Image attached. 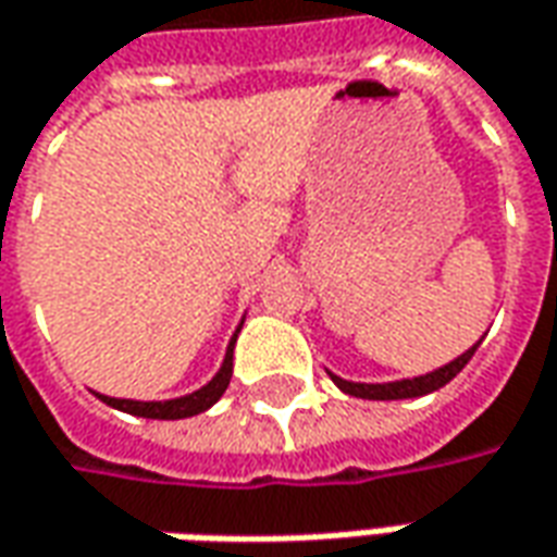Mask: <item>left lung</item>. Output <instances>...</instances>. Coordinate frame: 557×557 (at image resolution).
<instances>
[{
    "instance_id": "1",
    "label": "left lung",
    "mask_w": 557,
    "mask_h": 557,
    "mask_svg": "<svg viewBox=\"0 0 557 557\" xmlns=\"http://www.w3.org/2000/svg\"><path fill=\"white\" fill-rule=\"evenodd\" d=\"M479 344H472L467 354H460V357L454 359V362H448V366H442V369H436V372H430V374H421V377L389 381V384H354V381H344V377H338V374H332V372H329V377H332L344 393L359 396V399H414V396H426V393H433V389L445 387L454 374L460 372L469 359H472V354H475V347H479Z\"/></svg>"
}]
</instances>
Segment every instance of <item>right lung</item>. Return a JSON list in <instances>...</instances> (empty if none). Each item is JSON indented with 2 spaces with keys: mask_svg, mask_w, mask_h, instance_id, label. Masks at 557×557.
Segmentation results:
<instances>
[{
  "mask_svg": "<svg viewBox=\"0 0 557 557\" xmlns=\"http://www.w3.org/2000/svg\"><path fill=\"white\" fill-rule=\"evenodd\" d=\"M240 332V329H237ZM234 342L237 335L231 338L228 350H225V362L222 369L215 372V377L207 384V387L195 389L188 396H180V399H168V403H136V399H112V396H100L106 406L119 408V411H127V414H136V418H151V421H180V418H195L200 411H207L210 406L219 403V396L228 389L231 369H234Z\"/></svg>",
  "mask_w": 557,
  "mask_h": 557,
  "instance_id": "add662e5",
  "label": "right lung"
}]
</instances>
